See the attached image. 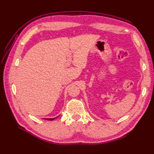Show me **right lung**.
Returning <instances> with one entry per match:
<instances>
[{
    "label": "right lung",
    "mask_w": 154,
    "mask_h": 154,
    "mask_svg": "<svg viewBox=\"0 0 154 154\" xmlns=\"http://www.w3.org/2000/svg\"><path fill=\"white\" fill-rule=\"evenodd\" d=\"M58 117V116H57ZM57 117H55V118H54V119H45V120H54V119H56Z\"/></svg>",
    "instance_id": "add662e5"
}]
</instances>
